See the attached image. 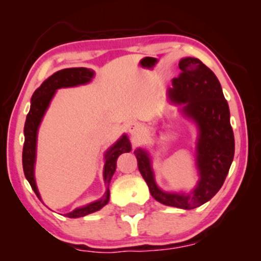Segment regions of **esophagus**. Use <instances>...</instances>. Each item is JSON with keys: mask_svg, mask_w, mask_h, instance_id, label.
<instances>
[{"mask_svg": "<svg viewBox=\"0 0 261 261\" xmlns=\"http://www.w3.org/2000/svg\"><path fill=\"white\" fill-rule=\"evenodd\" d=\"M142 130H144V127H142V124L139 122H132L129 123V126H128V132H129L132 135H139Z\"/></svg>", "mask_w": 261, "mask_h": 261, "instance_id": "esophagus-1", "label": "esophagus"}]
</instances>
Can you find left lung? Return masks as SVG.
Masks as SVG:
<instances>
[{
    "label": "left lung",
    "mask_w": 261,
    "mask_h": 261,
    "mask_svg": "<svg viewBox=\"0 0 261 261\" xmlns=\"http://www.w3.org/2000/svg\"><path fill=\"white\" fill-rule=\"evenodd\" d=\"M180 73L169 89L171 102L184 105V113L199 128L197 167L201 179L191 194L165 192L156 187L147 152L135 149L138 167L148 185L152 197L165 205L194 209L212 199L226 179L234 158V134L229 121V107L219 80L197 58L181 59Z\"/></svg>",
    "instance_id": "left-lung-1"
}]
</instances>
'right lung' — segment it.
<instances>
[{"instance_id": "add662e5", "label": "right lung", "mask_w": 261, "mask_h": 261, "mask_svg": "<svg viewBox=\"0 0 261 261\" xmlns=\"http://www.w3.org/2000/svg\"><path fill=\"white\" fill-rule=\"evenodd\" d=\"M94 76V71L85 69V67H72V69H64L60 70L51 77L47 78L44 83L40 85L34 91L31 99V109L27 114L26 122H24V144L22 151V166L23 172L27 180L30 181L32 189L40 199L37 184L34 179V163H35V148H37V133L39 124L41 122L42 116L47 109V107L51 102V99L55 95L57 89L74 87V85L85 84L91 80ZM129 140L126 135H123L112 148L107 152L106 154V164L105 170H103V177H105V183L107 185V191L103 197L99 201L83 206V208L74 209L73 212L66 214L70 219H76L88 215V214L95 213L103 208L109 201V183L112 179L114 172L116 170V159L121 153L130 151Z\"/></svg>"}]
</instances>
